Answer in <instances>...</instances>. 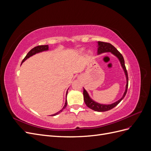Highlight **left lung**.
I'll return each instance as SVG.
<instances>
[{
  "instance_id": "left-lung-1",
  "label": "left lung",
  "mask_w": 151,
  "mask_h": 151,
  "mask_svg": "<svg viewBox=\"0 0 151 151\" xmlns=\"http://www.w3.org/2000/svg\"><path fill=\"white\" fill-rule=\"evenodd\" d=\"M98 53L101 54L102 53L104 52H111L114 55H115L120 62L121 65L123 68V70L126 76V79H127V84H126V89L124 94H123V96L121 99H120L118 101H116L115 103H112L111 104H99L98 103L95 102L94 101L91 99L88 93V92L85 90L84 88L83 91V95H84V100L88 108L92 109L93 110H94L96 111H99V112H103V111H106L108 110H110V109H113L114 107H115L116 105L119 103L124 98L125 95L127 92V89H128V85H129V77H128V73L127 70L126 69V67L125 65V61L124 58H123L122 55L118 51L117 49L113 46V45L109 43L106 42H98Z\"/></svg>"
}]
</instances>
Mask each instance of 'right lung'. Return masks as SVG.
I'll return each instance as SVG.
<instances>
[{"instance_id":"1","label":"right lung","mask_w":151,"mask_h":151,"mask_svg":"<svg viewBox=\"0 0 151 151\" xmlns=\"http://www.w3.org/2000/svg\"><path fill=\"white\" fill-rule=\"evenodd\" d=\"M48 50V45H40V46H37V47H35V48H33V49H31L30 51L28 53V54L26 55V56L24 57V58L22 60V63H23L26 59H28V58H29L30 57L33 56V55L36 54V53H40V52H43V51H46V50ZM67 94H66V97H67ZM67 99H65V105L63 107V108L61 109L60 111H59L58 112L56 113L53 114V115H52V116H55L57 115H58V114L60 113V112H62L63 111V109H65L67 106Z\"/></svg>"}]
</instances>
